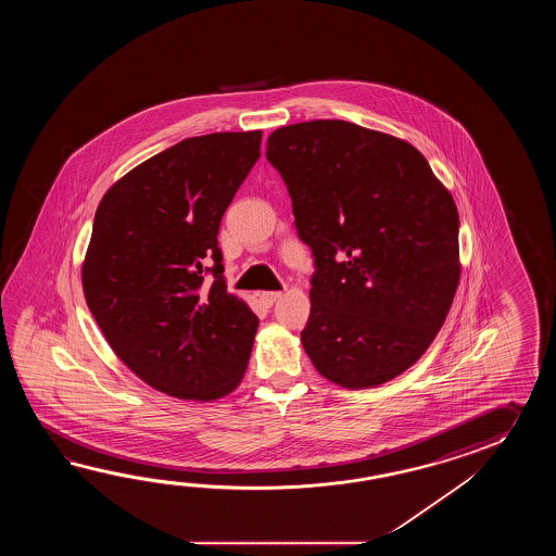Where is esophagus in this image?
Instances as JSON below:
<instances>
[{"label":"esophagus","instance_id":"obj_1","mask_svg":"<svg viewBox=\"0 0 556 556\" xmlns=\"http://www.w3.org/2000/svg\"><path fill=\"white\" fill-rule=\"evenodd\" d=\"M280 298H282V292H262L261 294L262 304L268 307L273 306L274 302Z\"/></svg>","mask_w":556,"mask_h":556}]
</instances>
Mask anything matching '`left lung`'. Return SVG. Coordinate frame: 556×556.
<instances>
[{"instance_id":"8db88e82","label":"left lung","mask_w":556,"mask_h":556,"mask_svg":"<svg viewBox=\"0 0 556 556\" xmlns=\"http://www.w3.org/2000/svg\"><path fill=\"white\" fill-rule=\"evenodd\" d=\"M266 159L312 249L302 345L348 390L386 383L426 354L459 283V214L409 142L338 118L274 130Z\"/></svg>"}]
</instances>
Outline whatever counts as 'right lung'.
I'll return each instance as SVG.
<instances>
[{
	"label": "right lung",
	"instance_id": "right-lung-1",
	"mask_svg": "<svg viewBox=\"0 0 556 556\" xmlns=\"http://www.w3.org/2000/svg\"><path fill=\"white\" fill-rule=\"evenodd\" d=\"M262 130L190 137L106 190L84 292L113 352L154 390L211 402L237 388L258 318L226 292L218 228Z\"/></svg>",
	"mask_w": 556,
	"mask_h": 556
}]
</instances>
